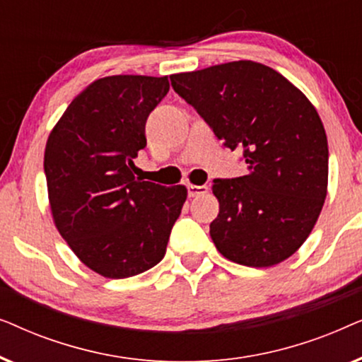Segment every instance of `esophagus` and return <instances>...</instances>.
Returning <instances> with one entry per match:
<instances>
[{
	"instance_id": "esophagus-1",
	"label": "esophagus",
	"mask_w": 362,
	"mask_h": 362,
	"mask_svg": "<svg viewBox=\"0 0 362 362\" xmlns=\"http://www.w3.org/2000/svg\"><path fill=\"white\" fill-rule=\"evenodd\" d=\"M209 187L207 186H196V185H187V196L189 197H199L207 194Z\"/></svg>"
}]
</instances>
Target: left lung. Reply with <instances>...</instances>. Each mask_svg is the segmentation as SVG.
Here are the masks:
<instances>
[{
    "mask_svg": "<svg viewBox=\"0 0 362 362\" xmlns=\"http://www.w3.org/2000/svg\"><path fill=\"white\" fill-rule=\"evenodd\" d=\"M177 95L232 151L245 176L214 180L219 214L209 234L226 259L272 267L313 230L328 189V140L316 108L293 83L254 61L173 74Z\"/></svg>",
    "mask_w": 362,
    "mask_h": 362,
    "instance_id": "left-lung-1",
    "label": "left lung"
}]
</instances>
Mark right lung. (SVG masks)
Listing matches in <instances>:
<instances>
[{"instance_id":"obj_1","label":"right lung","mask_w":362,"mask_h":362,"mask_svg":"<svg viewBox=\"0 0 362 362\" xmlns=\"http://www.w3.org/2000/svg\"><path fill=\"white\" fill-rule=\"evenodd\" d=\"M168 90L166 76L98 78L47 138L44 173L54 224L82 264L107 279L161 262L186 201L185 186L135 177L146 118Z\"/></svg>"}]
</instances>
